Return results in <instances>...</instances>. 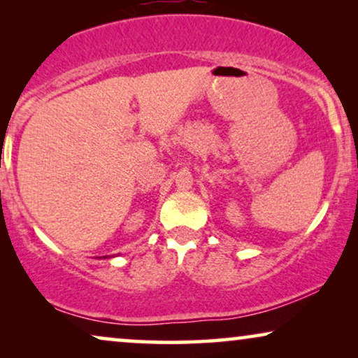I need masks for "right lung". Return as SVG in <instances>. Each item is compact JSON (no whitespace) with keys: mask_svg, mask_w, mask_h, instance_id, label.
<instances>
[{"mask_svg":"<svg viewBox=\"0 0 358 358\" xmlns=\"http://www.w3.org/2000/svg\"><path fill=\"white\" fill-rule=\"evenodd\" d=\"M106 257H107V256H104V259H106Z\"/></svg>","mask_w":358,"mask_h":358,"instance_id":"right-lung-1","label":"right lung"}]
</instances>
